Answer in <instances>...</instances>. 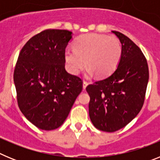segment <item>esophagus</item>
Returning <instances> with one entry per match:
<instances>
[{
  "instance_id": "1",
  "label": "esophagus",
  "mask_w": 160,
  "mask_h": 160,
  "mask_svg": "<svg viewBox=\"0 0 160 160\" xmlns=\"http://www.w3.org/2000/svg\"><path fill=\"white\" fill-rule=\"evenodd\" d=\"M87 86H88V82H87V81H83V82H82V88H83V90H86V88H87Z\"/></svg>"
}]
</instances>
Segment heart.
Returning a JSON list of instances; mask_svg holds the SVG:
<instances>
[{"label":"heart","instance_id":"1","mask_svg":"<svg viewBox=\"0 0 160 160\" xmlns=\"http://www.w3.org/2000/svg\"><path fill=\"white\" fill-rule=\"evenodd\" d=\"M121 54L122 47L115 37L88 33L78 38L74 48H66L64 57L72 74H78L87 62L88 77L94 73L98 77H106L115 70Z\"/></svg>","mask_w":160,"mask_h":160}]
</instances>
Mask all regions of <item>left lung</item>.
<instances>
[{"label":"left lung","mask_w":160,"mask_h":160,"mask_svg":"<svg viewBox=\"0 0 160 160\" xmlns=\"http://www.w3.org/2000/svg\"><path fill=\"white\" fill-rule=\"evenodd\" d=\"M122 44L118 66L111 75L87 86L89 115L97 129L114 132L128 125L142 109L149 79L147 59L132 41L112 31Z\"/></svg>","instance_id":"obj_1"}]
</instances>
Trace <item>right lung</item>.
<instances>
[{"mask_svg": "<svg viewBox=\"0 0 160 160\" xmlns=\"http://www.w3.org/2000/svg\"><path fill=\"white\" fill-rule=\"evenodd\" d=\"M71 38L70 31L46 29L31 38L18 56L13 73L18 107L39 129L62 125L82 90V79L65 69Z\"/></svg>", "mask_w": 160, "mask_h": 160, "instance_id": "obj_1", "label": "right lung"}]
</instances>
